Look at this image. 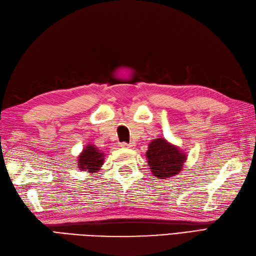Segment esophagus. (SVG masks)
<instances>
[{"label": "esophagus", "mask_w": 256, "mask_h": 256, "mask_svg": "<svg viewBox=\"0 0 256 256\" xmlns=\"http://www.w3.org/2000/svg\"><path fill=\"white\" fill-rule=\"evenodd\" d=\"M120 146H122V148H132V146H134V144H132V143H126V142H122V143H120Z\"/></svg>", "instance_id": "34e87169"}]
</instances>
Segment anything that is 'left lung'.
Returning a JSON list of instances; mask_svg holds the SVG:
<instances>
[{
  "label": "left lung",
  "mask_w": 256,
  "mask_h": 256,
  "mask_svg": "<svg viewBox=\"0 0 256 256\" xmlns=\"http://www.w3.org/2000/svg\"><path fill=\"white\" fill-rule=\"evenodd\" d=\"M146 160L154 176L167 179L182 170L186 155L182 148L172 144L164 138L151 141L146 153Z\"/></svg>",
  "instance_id": "1"
}]
</instances>
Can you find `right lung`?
<instances>
[{
    "instance_id": "obj_1",
    "label": "right lung",
    "mask_w": 256,
    "mask_h": 256,
    "mask_svg": "<svg viewBox=\"0 0 256 256\" xmlns=\"http://www.w3.org/2000/svg\"><path fill=\"white\" fill-rule=\"evenodd\" d=\"M105 154L98 150L94 144H86L78 156V168L80 170L96 172L101 170Z\"/></svg>"
}]
</instances>
